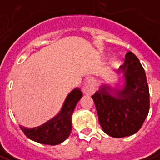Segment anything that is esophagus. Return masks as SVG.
I'll list each match as a JSON object with an SVG mask.
<instances>
[{"instance_id":"1","label":"esophagus","mask_w":160,"mask_h":160,"mask_svg":"<svg viewBox=\"0 0 160 160\" xmlns=\"http://www.w3.org/2000/svg\"><path fill=\"white\" fill-rule=\"evenodd\" d=\"M95 87H96V84L92 80H88L85 83V86L83 87L84 92L86 94H92L95 91Z\"/></svg>"}]
</instances>
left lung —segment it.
I'll list each match as a JSON object with an SVG mask.
<instances>
[{
	"instance_id": "obj_1",
	"label": "left lung",
	"mask_w": 160,
	"mask_h": 160,
	"mask_svg": "<svg viewBox=\"0 0 160 160\" xmlns=\"http://www.w3.org/2000/svg\"><path fill=\"white\" fill-rule=\"evenodd\" d=\"M118 73H122L125 82L122 90L103 85L92 98L98 121L104 133L115 138L135 134L144 123L150 108L149 88L146 73L137 56L128 52L123 65Z\"/></svg>"
}]
</instances>
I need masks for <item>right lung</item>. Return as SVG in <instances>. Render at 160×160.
Here are the masks:
<instances>
[{
  "label": "right lung",
  "mask_w": 160,
  "mask_h": 160,
  "mask_svg": "<svg viewBox=\"0 0 160 160\" xmlns=\"http://www.w3.org/2000/svg\"><path fill=\"white\" fill-rule=\"evenodd\" d=\"M83 94L79 88L73 89L64 101L62 108L55 118L39 127L27 128L20 126L21 130L30 140L45 145H58L68 137L72 130V115L77 103Z\"/></svg>",
  "instance_id": "add662e5"
}]
</instances>
